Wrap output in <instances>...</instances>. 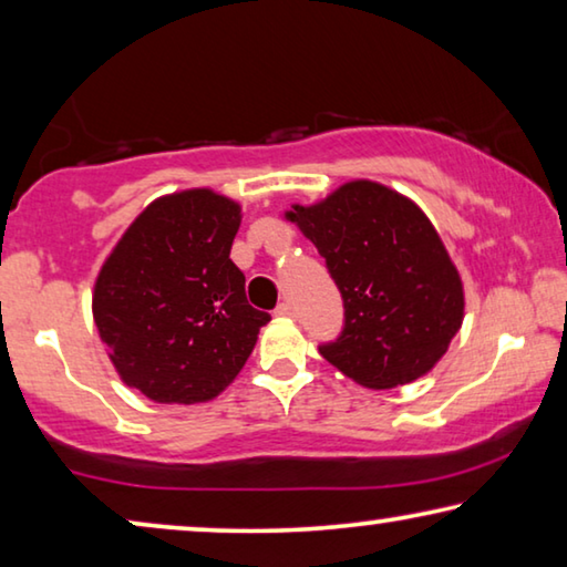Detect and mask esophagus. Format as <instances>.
<instances>
[{"label":"esophagus","instance_id":"34e87169","mask_svg":"<svg viewBox=\"0 0 567 567\" xmlns=\"http://www.w3.org/2000/svg\"><path fill=\"white\" fill-rule=\"evenodd\" d=\"M275 316H280V318H292L295 316V310H292V305L287 302V300H282L280 305H277L275 308Z\"/></svg>","mask_w":567,"mask_h":567}]
</instances>
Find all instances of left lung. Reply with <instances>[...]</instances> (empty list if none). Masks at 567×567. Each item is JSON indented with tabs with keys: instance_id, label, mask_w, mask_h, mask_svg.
<instances>
[{
	"instance_id": "obj_1",
	"label": "left lung",
	"mask_w": 567,
	"mask_h": 567,
	"mask_svg": "<svg viewBox=\"0 0 567 567\" xmlns=\"http://www.w3.org/2000/svg\"><path fill=\"white\" fill-rule=\"evenodd\" d=\"M292 209L343 298V330L320 355L379 391L429 373L462 328L464 292L424 212L373 182Z\"/></svg>"
}]
</instances>
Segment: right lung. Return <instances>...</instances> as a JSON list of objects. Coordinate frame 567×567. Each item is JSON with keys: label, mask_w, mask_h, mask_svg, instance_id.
<instances>
[{"label": "right lung", "mask_w": 567, "mask_h": 567, "mask_svg": "<svg viewBox=\"0 0 567 567\" xmlns=\"http://www.w3.org/2000/svg\"><path fill=\"white\" fill-rule=\"evenodd\" d=\"M239 206L209 188L164 196L131 224L97 275L93 318L131 389L156 403L217 396L247 363L269 312L231 262Z\"/></svg>", "instance_id": "obj_1"}]
</instances>
